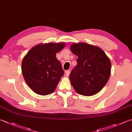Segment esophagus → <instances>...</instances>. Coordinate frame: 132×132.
<instances>
[{
  "label": "esophagus",
  "instance_id": "esophagus-1",
  "mask_svg": "<svg viewBox=\"0 0 132 132\" xmlns=\"http://www.w3.org/2000/svg\"><path fill=\"white\" fill-rule=\"evenodd\" d=\"M69 73H70V71H68H68H65V75H66V76H69Z\"/></svg>",
  "mask_w": 132,
  "mask_h": 132
}]
</instances>
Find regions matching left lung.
<instances>
[{
    "mask_svg": "<svg viewBox=\"0 0 132 132\" xmlns=\"http://www.w3.org/2000/svg\"><path fill=\"white\" fill-rule=\"evenodd\" d=\"M71 50L78 57L77 65L69 75L72 86L81 95H95L110 78V59L102 49L86 43L72 44Z\"/></svg>",
    "mask_w": 132,
    "mask_h": 132,
    "instance_id": "1",
    "label": "left lung"
}]
</instances>
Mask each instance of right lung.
<instances>
[{
    "instance_id": "add662e5",
    "label": "right lung",
    "mask_w": 132,
    "mask_h": 132,
    "mask_svg": "<svg viewBox=\"0 0 132 132\" xmlns=\"http://www.w3.org/2000/svg\"><path fill=\"white\" fill-rule=\"evenodd\" d=\"M65 44L48 43L36 45L29 51L22 63V72L32 90L41 95L53 93L64 71L56 53Z\"/></svg>"
}]
</instances>
